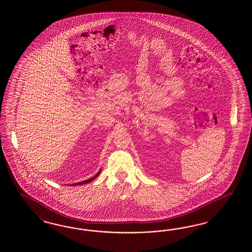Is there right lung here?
Returning a JSON list of instances; mask_svg holds the SVG:
<instances>
[{
  "instance_id": "add662e5",
  "label": "right lung",
  "mask_w": 252,
  "mask_h": 252,
  "mask_svg": "<svg viewBox=\"0 0 252 252\" xmlns=\"http://www.w3.org/2000/svg\"><path fill=\"white\" fill-rule=\"evenodd\" d=\"M100 171H101V170H99V172H98L95 176H93V177H92V178H89V179H87V180H85V181H82V182H79V183L73 184V186H78V185H83V184H88L90 183V182H92L97 176H99V174H100Z\"/></svg>"
}]
</instances>
